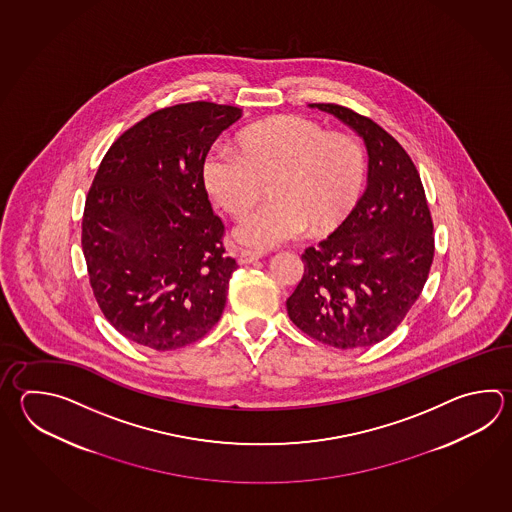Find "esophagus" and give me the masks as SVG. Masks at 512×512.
<instances>
[{"mask_svg":"<svg viewBox=\"0 0 512 512\" xmlns=\"http://www.w3.org/2000/svg\"><path fill=\"white\" fill-rule=\"evenodd\" d=\"M262 257H264L262 251L242 250L239 253V257H237V262L239 264H250V262L259 261Z\"/></svg>","mask_w":512,"mask_h":512,"instance_id":"34e87169","label":"esophagus"}]
</instances>
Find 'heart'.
<instances>
[{
    "instance_id": "1",
    "label": "heart",
    "mask_w": 512,
    "mask_h": 512,
    "mask_svg": "<svg viewBox=\"0 0 512 512\" xmlns=\"http://www.w3.org/2000/svg\"><path fill=\"white\" fill-rule=\"evenodd\" d=\"M366 158L359 142L304 116H275L246 127L235 149L217 144L202 160V182L211 200L242 219L261 199L268 202L242 220L235 239L273 248L310 233L334 230L363 193Z\"/></svg>"
}]
</instances>
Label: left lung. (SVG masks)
<instances>
[{"label": "left lung", "instance_id": "obj_1", "mask_svg": "<svg viewBox=\"0 0 512 512\" xmlns=\"http://www.w3.org/2000/svg\"><path fill=\"white\" fill-rule=\"evenodd\" d=\"M334 115L363 138L368 184L337 230L304 251L303 279L286 301L297 328L341 350L386 339L418 301L434 259L432 219L418 169L394 136L335 104Z\"/></svg>", "mask_w": 512, "mask_h": 512}]
</instances>
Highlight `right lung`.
Returning <instances> with one entry per match:
<instances>
[{
	"instance_id": "obj_1",
	"label": "right lung",
	"mask_w": 512,
	"mask_h": 512,
	"mask_svg": "<svg viewBox=\"0 0 512 512\" xmlns=\"http://www.w3.org/2000/svg\"><path fill=\"white\" fill-rule=\"evenodd\" d=\"M239 107L191 102L146 116L105 153L85 200L82 248L105 319L158 352L219 323L237 262L202 182V160Z\"/></svg>"
}]
</instances>
